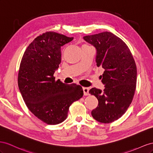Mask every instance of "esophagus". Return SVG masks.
Here are the masks:
<instances>
[{
    "label": "esophagus",
    "mask_w": 153,
    "mask_h": 153,
    "mask_svg": "<svg viewBox=\"0 0 153 153\" xmlns=\"http://www.w3.org/2000/svg\"><path fill=\"white\" fill-rule=\"evenodd\" d=\"M82 90H83V93L85 95H89V88H86V87H83L82 88Z\"/></svg>",
    "instance_id": "34e87169"
}]
</instances>
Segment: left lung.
Here are the masks:
<instances>
[{
  "label": "left lung",
  "mask_w": 153,
  "mask_h": 153,
  "mask_svg": "<svg viewBox=\"0 0 153 153\" xmlns=\"http://www.w3.org/2000/svg\"><path fill=\"white\" fill-rule=\"evenodd\" d=\"M95 47V61L104 70L103 91L96 88L89 93L98 99V106L91 111L94 119L102 123H111L123 116L131 103L136 89V64L128 47L110 32L83 37Z\"/></svg>",
  "instance_id": "1"
}]
</instances>
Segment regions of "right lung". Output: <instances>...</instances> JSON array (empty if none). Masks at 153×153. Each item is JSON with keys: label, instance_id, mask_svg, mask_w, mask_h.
Listing matches in <instances>:
<instances>
[{"label": "right lung", "instance_id": "add662e5", "mask_svg": "<svg viewBox=\"0 0 153 153\" xmlns=\"http://www.w3.org/2000/svg\"><path fill=\"white\" fill-rule=\"evenodd\" d=\"M73 39L46 32L30 43L21 61L18 85L22 96L33 114L47 124L63 122L70 106L83 95L81 86L56 81L53 76L62 61L61 48Z\"/></svg>", "mask_w": 153, "mask_h": 153}]
</instances>
